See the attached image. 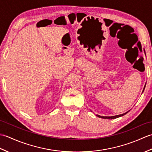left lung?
<instances>
[{"label":"left lung","instance_id":"8db88e82","mask_svg":"<svg viewBox=\"0 0 152 152\" xmlns=\"http://www.w3.org/2000/svg\"><path fill=\"white\" fill-rule=\"evenodd\" d=\"M144 53H145V55H146V52H145V51H144ZM146 84H145V86H144V89H143V91H144V89H145V87H146ZM142 91V92H143ZM128 112H125V113H124V114H119V115H114V116H102V115H97L96 114V115L97 116V117H99V118H103V119H115V118H119V117H121V116H123V115H125L126 114H127Z\"/></svg>","mask_w":152,"mask_h":152}]
</instances>
